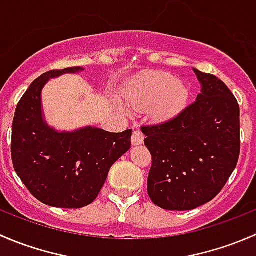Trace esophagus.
I'll list each match as a JSON object with an SVG mask.
<instances>
[{"label": "esophagus", "mask_w": 256, "mask_h": 256, "mask_svg": "<svg viewBox=\"0 0 256 256\" xmlns=\"http://www.w3.org/2000/svg\"><path fill=\"white\" fill-rule=\"evenodd\" d=\"M144 135L141 131L134 130L132 136H131V142H132L134 146H138V144H142L144 142Z\"/></svg>", "instance_id": "esophagus-1"}]
</instances>
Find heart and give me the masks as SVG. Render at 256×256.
Returning <instances> with one entry per match:
<instances>
[{
	"label": "heart",
	"mask_w": 256,
	"mask_h": 256,
	"mask_svg": "<svg viewBox=\"0 0 256 256\" xmlns=\"http://www.w3.org/2000/svg\"><path fill=\"white\" fill-rule=\"evenodd\" d=\"M190 94L184 82L170 73L152 72L128 89L125 102L131 110L148 109L154 120H168L184 109Z\"/></svg>",
	"instance_id": "heart-1"
}]
</instances>
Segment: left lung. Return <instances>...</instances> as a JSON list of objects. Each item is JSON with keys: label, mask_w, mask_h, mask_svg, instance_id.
Listing matches in <instances>:
<instances>
[{"label": "left lung", "mask_w": 256, "mask_h": 256, "mask_svg": "<svg viewBox=\"0 0 256 256\" xmlns=\"http://www.w3.org/2000/svg\"><path fill=\"white\" fill-rule=\"evenodd\" d=\"M193 70L200 82L197 100L168 121L141 128L152 156L147 193L167 210L210 202L239 158L238 102L220 79Z\"/></svg>", "instance_id": "left-lung-1"}]
</instances>
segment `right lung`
I'll use <instances>...</instances> for the list:
<instances>
[{
    "instance_id": "obj_1",
    "label": "right lung",
    "mask_w": 256,
    "mask_h": 256,
    "mask_svg": "<svg viewBox=\"0 0 256 256\" xmlns=\"http://www.w3.org/2000/svg\"><path fill=\"white\" fill-rule=\"evenodd\" d=\"M82 66L42 74L18 102L12 124L14 167L32 196L56 208H82L94 202L110 168L130 150L132 130L108 132L94 126L58 131L48 125L42 90L50 79L79 74Z\"/></svg>"
}]
</instances>
